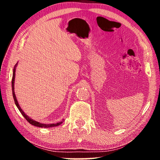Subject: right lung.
Listing matches in <instances>:
<instances>
[{"mask_svg": "<svg viewBox=\"0 0 160 160\" xmlns=\"http://www.w3.org/2000/svg\"><path fill=\"white\" fill-rule=\"evenodd\" d=\"M18 66V63L15 64V66L14 67V68H13V72H12V96H13V99H14V101H15V104L16 106H17L18 109L20 111V113L22 114V116L25 117V118L26 119L27 121H28V122L32 124V125H33L34 126H37V127H39V128H52V127H55V126H57L61 125V124L63 123V121H64L63 119L60 122H58L56 123H50V124H47V123H40L39 121H37L35 120H33V119L29 117V116H28L26 114V113L24 112V111L21 109V107L20 106V104H19V103L18 102V99L16 98V96H15V88H14V85H15V70H16V67Z\"/></svg>", "mask_w": 160, "mask_h": 160, "instance_id": "obj_1", "label": "right lung"}]
</instances>
